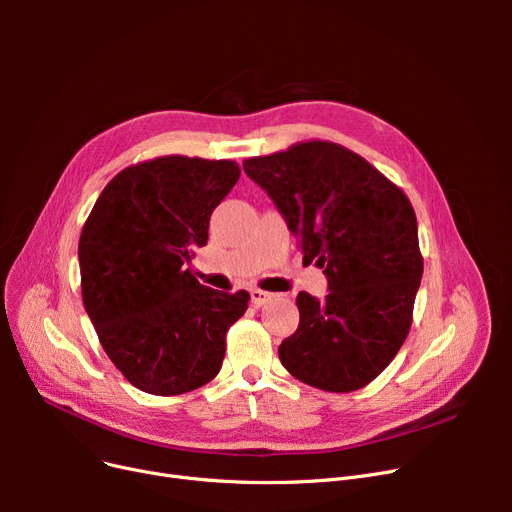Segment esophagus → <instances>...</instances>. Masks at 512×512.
<instances>
[{
    "label": "esophagus",
    "mask_w": 512,
    "mask_h": 512,
    "mask_svg": "<svg viewBox=\"0 0 512 512\" xmlns=\"http://www.w3.org/2000/svg\"><path fill=\"white\" fill-rule=\"evenodd\" d=\"M272 297H274L272 292H265V290H261V288H253V290H251V303H253L255 307H263L267 301H272Z\"/></svg>",
    "instance_id": "esophagus-1"
}]
</instances>
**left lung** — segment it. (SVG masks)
Wrapping results in <instances>:
<instances>
[{"instance_id":"8db88e82","label":"left lung","mask_w":512,"mask_h":512,"mask_svg":"<svg viewBox=\"0 0 512 512\" xmlns=\"http://www.w3.org/2000/svg\"><path fill=\"white\" fill-rule=\"evenodd\" d=\"M297 236L303 261L328 276V297L299 292V328L278 355L290 375L326 392L365 388L390 365L413 324L423 276L409 197L355 151L303 141L245 159Z\"/></svg>"}]
</instances>
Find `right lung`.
<instances>
[{
	"label": "right lung",
	"mask_w": 512,
	"mask_h": 512,
	"mask_svg": "<svg viewBox=\"0 0 512 512\" xmlns=\"http://www.w3.org/2000/svg\"><path fill=\"white\" fill-rule=\"evenodd\" d=\"M232 159L164 155L116 174L78 240L80 290L105 355L147 394L197 390L220 373L226 334L249 292L213 290L186 263L207 245L232 191Z\"/></svg>",
	"instance_id": "obj_1"
}]
</instances>
